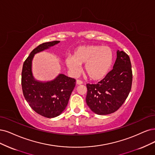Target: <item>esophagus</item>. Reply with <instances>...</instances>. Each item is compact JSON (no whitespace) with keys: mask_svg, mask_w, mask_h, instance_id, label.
Returning a JSON list of instances; mask_svg holds the SVG:
<instances>
[{"mask_svg":"<svg viewBox=\"0 0 155 155\" xmlns=\"http://www.w3.org/2000/svg\"><path fill=\"white\" fill-rule=\"evenodd\" d=\"M76 83H77V85H81V84H82V81H80V80H77V82H76Z\"/></svg>","mask_w":155,"mask_h":155,"instance_id":"esophagus-1","label":"esophagus"}]
</instances>
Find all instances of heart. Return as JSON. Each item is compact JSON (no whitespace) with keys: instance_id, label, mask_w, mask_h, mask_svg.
I'll return each instance as SVG.
<instances>
[{"instance_id":"obj_1","label":"heart","mask_w":155,"mask_h":155,"mask_svg":"<svg viewBox=\"0 0 155 155\" xmlns=\"http://www.w3.org/2000/svg\"><path fill=\"white\" fill-rule=\"evenodd\" d=\"M114 60L112 50L101 45H86L78 47L73 55L66 57L65 62L68 68L74 73L81 70L85 64L84 70L93 81L104 78L109 72Z\"/></svg>"}]
</instances>
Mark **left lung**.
<instances>
[{"instance_id":"left-lung-1","label":"left lung","mask_w":155,"mask_h":155,"mask_svg":"<svg viewBox=\"0 0 155 155\" xmlns=\"http://www.w3.org/2000/svg\"><path fill=\"white\" fill-rule=\"evenodd\" d=\"M132 77L129 56L124 51L117 50L112 70L98 84L86 85L85 100L90 109L98 115L117 111L130 92Z\"/></svg>"}]
</instances>
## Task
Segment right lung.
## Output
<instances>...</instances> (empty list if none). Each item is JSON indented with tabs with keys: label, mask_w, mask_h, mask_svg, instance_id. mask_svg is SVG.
I'll return each mask as SVG.
<instances>
[{
	"label": "right lung",
	"mask_w": 155,
	"mask_h": 155,
	"mask_svg": "<svg viewBox=\"0 0 155 155\" xmlns=\"http://www.w3.org/2000/svg\"><path fill=\"white\" fill-rule=\"evenodd\" d=\"M59 42L54 41L38 46L26 59L22 68L21 87L26 101L36 113L47 118L55 117L64 110L76 81L59 74L53 81H38L32 75V62L36 54Z\"/></svg>",
	"instance_id": "obj_1"
}]
</instances>
